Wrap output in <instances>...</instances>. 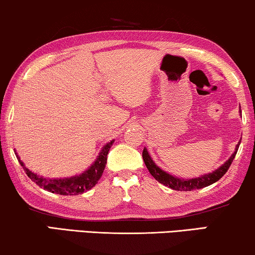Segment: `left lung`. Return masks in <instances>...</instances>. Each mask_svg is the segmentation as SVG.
Returning <instances> with one entry per match:
<instances>
[{
  "label": "left lung",
  "mask_w": 255,
  "mask_h": 255,
  "mask_svg": "<svg viewBox=\"0 0 255 255\" xmlns=\"http://www.w3.org/2000/svg\"><path fill=\"white\" fill-rule=\"evenodd\" d=\"M239 112H242V111L239 110ZM239 144H240V141L238 144L236 145L235 152L232 153L230 158L222 165L221 167H218L217 170L211 172V173L201 175V177L194 178V179H181V178L173 177V175L166 173V172L163 171L162 168H159L155 164L151 157H150L146 148L143 149L142 157H143V160H144L146 168H148L150 172V174H151L157 181L160 182V184L167 186V187L174 189V191H194V189H200V188L207 187V186L209 185H213L214 182L220 180V179L227 173L229 167H230V165L232 163V160L235 159L237 151H238Z\"/></svg>",
  "instance_id": "obj_1"
}]
</instances>
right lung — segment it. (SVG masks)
I'll return each mask as SVG.
<instances>
[{
    "mask_svg": "<svg viewBox=\"0 0 255 255\" xmlns=\"http://www.w3.org/2000/svg\"><path fill=\"white\" fill-rule=\"evenodd\" d=\"M113 142L114 139L107 143L106 145H104L102 151L99 152V156L97 157L96 162L93 163L87 171H84L83 173L80 175H75V177L63 179H46L44 177H40V175L37 173H33V172L28 170V168L23 164L18 155H17V152L15 153L19 164L23 166L24 171L26 172L27 177L30 178L32 181H34L39 187L60 195H78L89 191V189H91L93 186L98 182L104 172V168L106 166L107 153H109Z\"/></svg>",
    "mask_w": 255,
    "mask_h": 255,
    "instance_id": "obj_1",
    "label": "right lung"
}]
</instances>
